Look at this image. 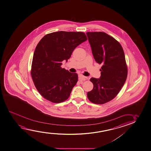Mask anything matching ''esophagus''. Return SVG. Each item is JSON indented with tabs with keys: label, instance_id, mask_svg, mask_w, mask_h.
I'll use <instances>...</instances> for the list:
<instances>
[{
	"label": "esophagus",
	"instance_id": "esophagus-1",
	"mask_svg": "<svg viewBox=\"0 0 151 151\" xmlns=\"http://www.w3.org/2000/svg\"><path fill=\"white\" fill-rule=\"evenodd\" d=\"M79 79V80H81V81H85L86 80V79H87V77L84 76H83V75L79 74L78 75Z\"/></svg>",
	"mask_w": 151,
	"mask_h": 151
}]
</instances>
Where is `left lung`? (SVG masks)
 <instances>
[{
	"instance_id": "obj_1",
	"label": "left lung",
	"mask_w": 151,
	"mask_h": 151,
	"mask_svg": "<svg viewBox=\"0 0 151 151\" xmlns=\"http://www.w3.org/2000/svg\"><path fill=\"white\" fill-rule=\"evenodd\" d=\"M95 61L102 64L100 78L92 77L93 89L87 93L92 103L102 104L117 95L127 79L128 70L122 47L113 37L104 32H87Z\"/></svg>"
}]
</instances>
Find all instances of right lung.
I'll return each instance as SVG.
<instances>
[{"mask_svg":"<svg viewBox=\"0 0 151 151\" xmlns=\"http://www.w3.org/2000/svg\"><path fill=\"white\" fill-rule=\"evenodd\" d=\"M87 40L83 32L59 31L45 35L37 44L33 55L31 75L40 94L53 103L70 96L78 75L61 67L75 48Z\"/></svg>","mask_w":151,"mask_h":151,"instance_id":"right-lung-1","label":"right lung"}]
</instances>
